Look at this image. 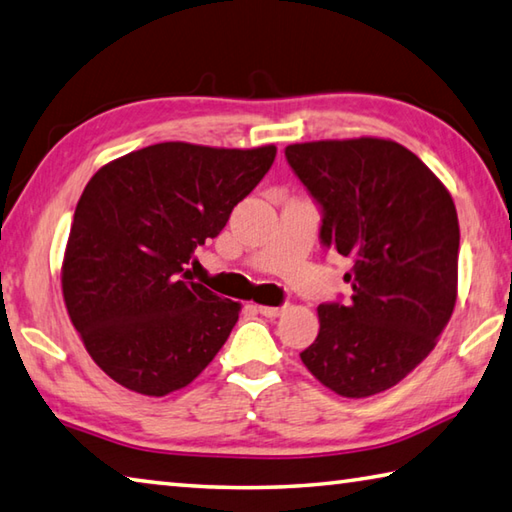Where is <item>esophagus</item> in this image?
I'll return each mask as SVG.
<instances>
[{
	"label": "esophagus",
	"instance_id": "esophagus-1",
	"mask_svg": "<svg viewBox=\"0 0 512 512\" xmlns=\"http://www.w3.org/2000/svg\"><path fill=\"white\" fill-rule=\"evenodd\" d=\"M287 310V305H281V307H269V305H258V312L267 316V318H278L283 312Z\"/></svg>",
	"mask_w": 512,
	"mask_h": 512
}]
</instances>
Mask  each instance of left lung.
<instances>
[{
	"label": "left lung",
	"mask_w": 512,
	"mask_h": 512,
	"mask_svg": "<svg viewBox=\"0 0 512 512\" xmlns=\"http://www.w3.org/2000/svg\"><path fill=\"white\" fill-rule=\"evenodd\" d=\"M285 158L321 209V245L352 260V298L318 305L321 330L301 361L341 397L388 390L426 359L455 310V202L392 140L289 144Z\"/></svg>",
	"instance_id": "left-lung-1"
}]
</instances>
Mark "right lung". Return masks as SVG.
Listing matches in <instances>:
<instances>
[{
	"instance_id": "1",
	"label": "right lung",
	"mask_w": 512,
	"mask_h": 512,
	"mask_svg": "<svg viewBox=\"0 0 512 512\" xmlns=\"http://www.w3.org/2000/svg\"><path fill=\"white\" fill-rule=\"evenodd\" d=\"M276 147L160 142L102 167L77 202L62 292L91 359L124 388L165 397L207 368L240 305L191 281L196 247L216 238Z\"/></svg>"
}]
</instances>
